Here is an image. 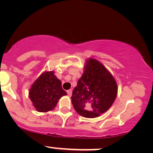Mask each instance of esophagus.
I'll use <instances>...</instances> for the list:
<instances>
[{"instance_id": "obj_1", "label": "esophagus", "mask_w": 153, "mask_h": 153, "mask_svg": "<svg viewBox=\"0 0 153 153\" xmlns=\"http://www.w3.org/2000/svg\"><path fill=\"white\" fill-rule=\"evenodd\" d=\"M67 93H68V95L70 96H72V89H70V90H68V91H67Z\"/></svg>"}]
</instances>
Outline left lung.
Segmentation results:
<instances>
[{
    "mask_svg": "<svg viewBox=\"0 0 153 153\" xmlns=\"http://www.w3.org/2000/svg\"><path fill=\"white\" fill-rule=\"evenodd\" d=\"M117 93L118 85L112 74L97 60L88 58L71 99L79 114L93 118L111 106Z\"/></svg>",
    "mask_w": 153,
    "mask_h": 153,
    "instance_id": "8db88e82",
    "label": "left lung"
}]
</instances>
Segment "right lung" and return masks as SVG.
Returning <instances> with one entry per match:
<instances>
[{"mask_svg": "<svg viewBox=\"0 0 153 153\" xmlns=\"http://www.w3.org/2000/svg\"><path fill=\"white\" fill-rule=\"evenodd\" d=\"M66 95L62 88L61 81L54 75L53 71L43 72L33 83L29 91V98L39 112L53 110L58 100Z\"/></svg>", "mask_w": 153, "mask_h": 153, "instance_id": "1", "label": "right lung"}]
</instances>
